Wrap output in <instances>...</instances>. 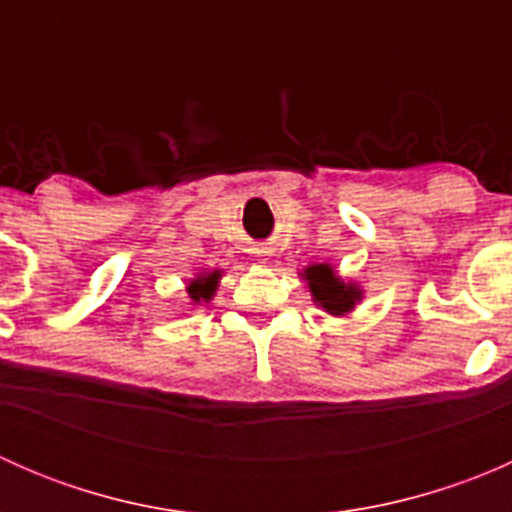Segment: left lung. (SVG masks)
Segmentation results:
<instances>
[{
	"label": "left lung",
	"mask_w": 512,
	"mask_h": 512,
	"mask_svg": "<svg viewBox=\"0 0 512 512\" xmlns=\"http://www.w3.org/2000/svg\"><path fill=\"white\" fill-rule=\"evenodd\" d=\"M302 277L307 280L312 299L324 309V312L334 314V317H344L361 302V289L354 282H344L342 277L334 272L332 265L322 262V265L304 267Z\"/></svg>",
	"instance_id": "obj_1"
}]
</instances>
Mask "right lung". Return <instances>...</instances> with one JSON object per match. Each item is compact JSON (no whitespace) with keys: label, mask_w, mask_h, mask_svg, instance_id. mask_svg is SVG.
I'll use <instances>...</instances> for the list:
<instances>
[{"label":"right lung","mask_w":512,"mask_h":512,"mask_svg":"<svg viewBox=\"0 0 512 512\" xmlns=\"http://www.w3.org/2000/svg\"><path fill=\"white\" fill-rule=\"evenodd\" d=\"M220 277H223V272H220V270L200 272L195 280L188 282V297L193 299L195 304L210 302V299H213V294H215V289H218Z\"/></svg>","instance_id":"obj_1"}]
</instances>
